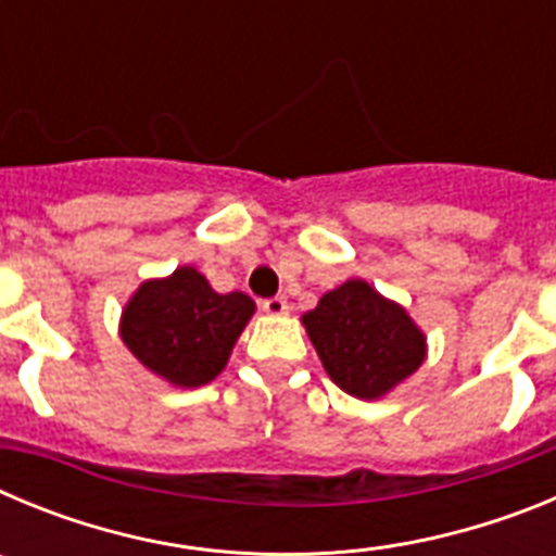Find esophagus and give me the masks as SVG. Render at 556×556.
Here are the masks:
<instances>
[{
    "mask_svg": "<svg viewBox=\"0 0 556 556\" xmlns=\"http://www.w3.org/2000/svg\"><path fill=\"white\" fill-rule=\"evenodd\" d=\"M262 308L267 314H273V317H281V314L289 312V301L287 298H269V301L262 303Z\"/></svg>",
    "mask_w": 556,
    "mask_h": 556,
    "instance_id": "obj_1",
    "label": "esophagus"
}]
</instances>
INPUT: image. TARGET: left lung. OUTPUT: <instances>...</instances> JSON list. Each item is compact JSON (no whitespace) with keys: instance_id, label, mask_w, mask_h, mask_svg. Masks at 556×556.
Returning a JSON list of instances; mask_svg holds the SVG:
<instances>
[{"instance_id":"8db88e82","label":"left lung","mask_w":556,"mask_h":556,"mask_svg":"<svg viewBox=\"0 0 556 556\" xmlns=\"http://www.w3.org/2000/svg\"><path fill=\"white\" fill-rule=\"evenodd\" d=\"M328 378L358 401H378L426 362V333L401 303L362 278L331 289L301 317Z\"/></svg>"}]
</instances>
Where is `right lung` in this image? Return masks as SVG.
Masks as SVG:
<instances>
[{
	"mask_svg": "<svg viewBox=\"0 0 556 556\" xmlns=\"http://www.w3.org/2000/svg\"><path fill=\"white\" fill-rule=\"evenodd\" d=\"M253 314L248 294L214 292L208 278L186 264L141 281L122 308L119 337L152 376L194 390L225 370Z\"/></svg>",
	"mask_w": 556,
	"mask_h": 556,
	"instance_id": "1",
	"label": "right lung"
}]
</instances>
